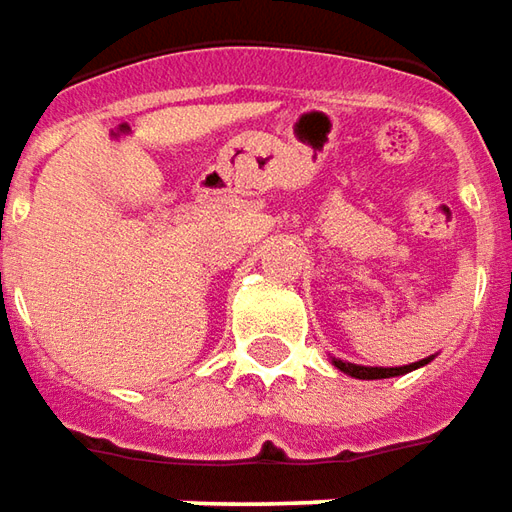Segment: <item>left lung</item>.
<instances>
[{
    "label": "left lung",
    "mask_w": 512,
    "mask_h": 512,
    "mask_svg": "<svg viewBox=\"0 0 512 512\" xmlns=\"http://www.w3.org/2000/svg\"><path fill=\"white\" fill-rule=\"evenodd\" d=\"M431 358L417 360V363H408V366H392V369H383V366H358V363H346V360L332 358V363L346 372V375L358 377V380H383V377H397V375H406V372H414V369H420L425 366Z\"/></svg>",
    "instance_id": "1"
}]
</instances>
